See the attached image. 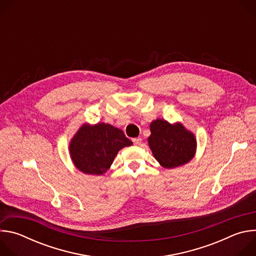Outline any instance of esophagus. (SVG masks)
<instances>
[{"label": "esophagus", "instance_id": "1", "mask_svg": "<svg viewBox=\"0 0 256 256\" xmlns=\"http://www.w3.org/2000/svg\"><path fill=\"white\" fill-rule=\"evenodd\" d=\"M132 142H134V144L136 146H138V144H140V142H142V138H132Z\"/></svg>", "mask_w": 256, "mask_h": 256}]
</instances>
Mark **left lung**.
Instances as JSON below:
<instances>
[{
  "label": "left lung",
  "instance_id": "8db88e82",
  "mask_svg": "<svg viewBox=\"0 0 256 256\" xmlns=\"http://www.w3.org/2000/svg\"><path fill=\"white\" fill-rule=\"evenodd\" d=\"M148 138L154 157L164 168H176L190 162L196 153L194 136L180 124L156 120L150 124Z\"/></svg>",
  "mask_w": 256,
  "mask_h": 256
}]
</instances>
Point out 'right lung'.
<instances>
[{"label": "right lung", "instance_id": "obj_1", "mask_svg": "<svg viewBox=\"0 0 256 256\" xmlns=\"http://www.w3.org/2000/svg\"><path fill=\"white\" fill-rule=\"evenodd\" d=\"M132 144L122 130L110 124H85L70 140V153L80 171L101 175L110 167L118 152Z\"/></svg>", "mask_w": 256, "mask_h": 256}]
</instances>
